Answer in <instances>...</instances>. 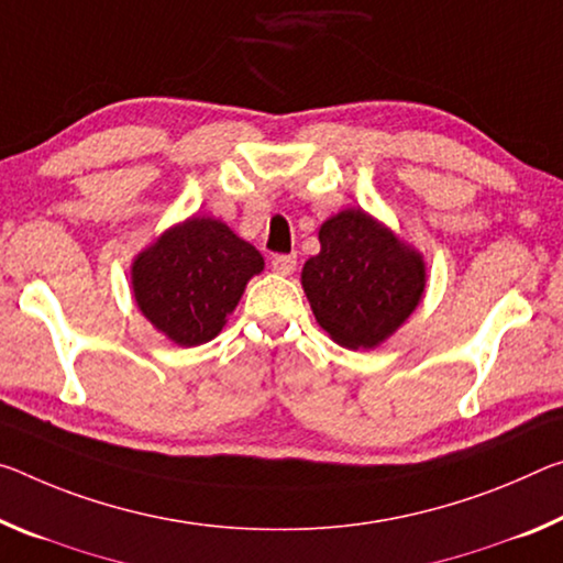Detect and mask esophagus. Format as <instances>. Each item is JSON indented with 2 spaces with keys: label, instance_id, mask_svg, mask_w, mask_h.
Listing matches in <instances>:
<instances>
[{
  "label": "esophagus",
  "instance_id": "34e87169",
  "mask_svg": "<svg viewBox=\"0 0 563 563\" xmlns=\"http://www.w3.org/2000/svg\"><path fill=\"white\" fill-rule=\"evenodd\" d=\"M298 265V257L296 253H280V255H273V271L280 273V275H290L296 271Z\"/></svg>",
  "mask_w": 563,
  "mask_h": 563
}]
</instances>
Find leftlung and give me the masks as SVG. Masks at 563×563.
Listing matches in <instances>:
<instances>
[{
	"mask_svg": "<svg viewBox=\"0 0 563 563\" xmlns=\"http://www.w3.org/2000/svg\"><path fill=\"white\" fill-rule=\"evenodd\" d=\"M318 238L320 253L302 265V290L320 328L353 351L386 341L423 296L421 255L363 210L338 212Z\"/></svg>",
	"mask_w": 563,
	"mask_h": 563,
	"instance_id": "1",
	"label": "left lung"
}]
</instances>
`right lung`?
I'll use <instances>...</instances> for the list:
<instances>
[{
  "label": "right lung",
  "mask_w": 563,
  "mask_h": 563,
  "mask_svg": "<svg viewBox=\"0 0 563 563\" xmlns=\"http://www.w3.org/2000/svg\"><path fill=\"white\" fill-rule=\"evenodd\" d=\"M263 255L225 222L190 218L150 245L132 265V290L145 318L177 345L216 338Z\"/></svg>",
  "instance_id": "1"
}]
</instances>
